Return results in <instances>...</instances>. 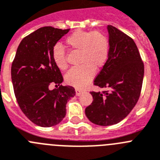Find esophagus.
Returning <instances> with one entry per match:
<instances>
[{
	"label": "esophagus",
	"instance_id": "obj_1",
	"mask_svg": "<svg viewBox=\"0 0 160 160\" xmlns=\"http://www.w3.org/2000/svg\"><path fill=\"white\" fill-rule=\"evenodd\" d=\"M82 92H83V91H82V90L78 89V88H76V96H80Z\"/></svg>",
	"mask_w": 160,
	"mask_h": 160
}]
</instances>
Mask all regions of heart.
<instances>
[{
    "instance_id": "b5f03b06",
    "label": "heart",
    "mask_w": 160,
    "mask_h": 160,
    "mask_svg": "<svg viewBox=\"0 0 160 160\" xmlns=\"http://www.w3.org/2000/svg\"><path fill=\"white\" fill-rule=\"evenodd\" d=\"M72 50L79 51L80 67L71 69L65 76L69 85L83 88L93 79L95 69L100 70L105 65L109 57V41L102 33L77 30L65 40ZM52 58L61 70L68 68L66 53L63 47L57 44L52 49Z\"/></svg>"
}]
</instances>
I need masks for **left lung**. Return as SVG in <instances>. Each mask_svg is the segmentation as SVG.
<instances>
[{"mask_svg":"<svg viewBox=\"0 0 160 160\" xmlns=\"http://www.w3.org/2000/svg\"><path fill=\"white\" fill-rule=\"evenodd\" d=\"M109 33V57L94 84L107 91L91 92L92 103L85 109L88 120L98 126L118 123L135 106L144 76V66L134 40L113 26Z\"/></svg>","mask_w":160,"mask_h":160,"instance_id":"left-lung-1","label":"left lung"}]
</instances>
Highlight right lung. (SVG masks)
<instances>
[{"label":"right lung","mask_w":160,"mask_h":160,"mask_svg":"<svg viewBox=\"0 0 160 160\" xmlns=\"http://www.w3.org/2000/svg\"><path fill=\"white\" fill-rule=\"evenodd\" d=\"M70 29L44 26L25 37L17 49L11 78L20 109L33 123L42 127L59 124L66 115L68 101L76 95L72 86H63L52 49ZM56 84L58 89L51 90Z\"/></svg>","instance_id":"obj_1"}]
</instances>
